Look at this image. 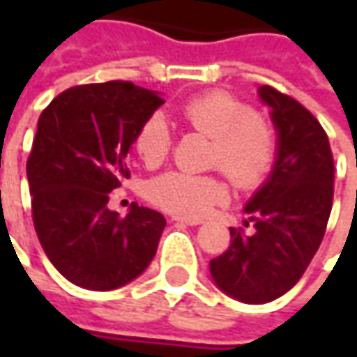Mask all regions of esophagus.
<instances>
[{"label":"esophagus","instance_id":"esophagus-1","mask_svg":"<svg viewBox=\"0 0 357 357\" xmlns=\"http://www.w3.org/2000/svg\"><path fill=\"white\" fill-rule=\"evenodd\" d=\"M172 220H176V222H181V225H188V227H199L200 222V218H190V216H172Z\"/></svg>","mask_w":357,"mask_h":357}]
</instances>
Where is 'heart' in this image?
I'll return each instance as SVG.
<instances>
[{
    "label": "heart",
    "mask_w": 357,
    "mask_h": 357,
    "mask_svg": "<svg viewBox=\"0 0 357 357\" xmlns=\"http://www.w3.org/2000/svg\"><path fill=\"white\" fill-rule=\"evenodd\" d=\"M181 119L213 141L211 165L242 190L258 188L274 171L276 132L252 107L227 91H211L188 99ZM172 132L160 115H151L135 132L132 149L144 167L155 169L169 157ZM146 199L155 206L183 216H200L227 199V186L213 174L169 171L149 181Z\"/></svg>",
    "instance_id": "b5f03b06"
}]
</instances>
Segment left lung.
<instances>
[{
    "label": "left lung",
    "instance_id": "left-lung-1",
    "mask_svg": "<svg viewBox=\"0 0 357 357\" xmlns=\"http://www.w3.org/2000/svg\"><path fill=\"white\" fill-rule=\"evenodd\" d=\"M258 93L278 130L276 165L244 208L254 234L230 228L227 252L211 260L216 286L246 304H266L294 288L320 248L334 200V157L320 121L270 85Z\"/></svg>",
    "mask_w": 357,
    "mask_h": 357
}]
</instances>
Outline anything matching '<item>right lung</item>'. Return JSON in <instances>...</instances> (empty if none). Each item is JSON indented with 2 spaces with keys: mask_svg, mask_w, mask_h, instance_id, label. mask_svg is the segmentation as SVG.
Masks as SVG:
<instances>
[{
  "mask_svg": "<svg viewBox=\"0 0 357 357\" xmlns=\"http://www.w3.org/2000/svg\"><path fill=\"white\" fill-rule=\"evenodd\" d=\"M130 81L77 85L59 93L37 121L27 158L31 216L51 264L87 290H115L151 264L167 225L157 211L107 208L130 172L135 132L160 105Z\"/></svg>",
  "mask_w": 357,
  "mask_h": 357,
  "instance_id": "add662e5",
  "label": "right lung"
}]
</instances>
